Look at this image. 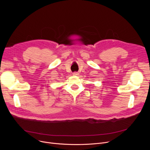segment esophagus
Wrapping results in <instances>:
<instances>
[{
    "instance_id": "34e87169",
    "label": "esophagus",
    "mask_w": 150,
    "mask_h": 150,
    "mask_svg": "<svg viewBox=\"0 0 150 150\" xmlns=\"http://www.w3.org/2000/svg\"><path fill=\"white\" fill-rule=\"evenodd\" d=\"M73 75L74 76H78V75H79V73L76 72H75L73 73Z\"/></svg>"
}]
</instances>
